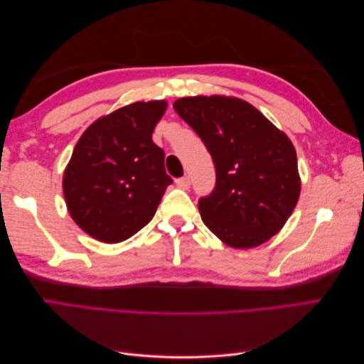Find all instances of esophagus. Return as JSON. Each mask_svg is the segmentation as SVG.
<instances>
[{"label": "esophagus", "instance_id": "esophagus-1", "mask_svg": "<svg viewBox=\"0 0 364 364\" xmlns=\"http://www.w3.org/2000/svg\"><path fill=\"white\" fill-rule=\"evenodd\" d=\"M176 185H178L179 188H182V190H188L190 185H191V181H190L188 176H183V178L176 179Z\"/></svg>", "mask_w": 364, "mask_h": 364}]
</instances>
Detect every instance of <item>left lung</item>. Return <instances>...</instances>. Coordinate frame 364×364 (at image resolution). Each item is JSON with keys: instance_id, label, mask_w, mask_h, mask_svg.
I'll return each mask as SVG.
<instances>
[{"instance_id": "obj_1", "label": "left lung", "mask_w": 364, "mask_h": 364, "mask_svg": "<svg viewBox=\"0 0 364 364\" xmlns=\"http://www.w3.org/2000/svg\"><path fill=\"white\" fill-rule=\"evenodd\" d=\"M173 107L200 136L215 167L213 193L199 199L205 226L235 249L266 243L299 199L291 141L240 98L183 97Z\"/></svg>"}]
</instances>
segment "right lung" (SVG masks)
<instances>
[{"mask_svg": "<svg viewBox=\"0 0 364 364\" xmlns=\"http://www.w3.org/2000/svg\"><path fill=\"white\" fill-rule=\"evenodd\" d=\"M167 103L138 102L97 119L77 141L63 174L74 222L103 243L135 235L155 215L173 179L151 139Z\"/></svg>", "mask_w": 364, "mask_h": 364, "instance_id": "add662e5", "label": "right lung"}]
</instances>
